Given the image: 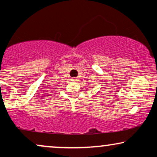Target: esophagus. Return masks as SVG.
Instances as JSON below:
<instances>
[{
    "label": "esophagus",
    "instance_id": "esophagus-1",
    "mask_svg": "<svg viewBox=\"0 0 157 157\" xmlns=\"http://www.w3.org/2000/svg\"><path fill=\"white\" fill-rule=\"evenodd\" d=\"M72 81H78V78H72Z\"/></svg>",
    "mask_w": 157,
    "mask_h": 157
}]
</instances>
